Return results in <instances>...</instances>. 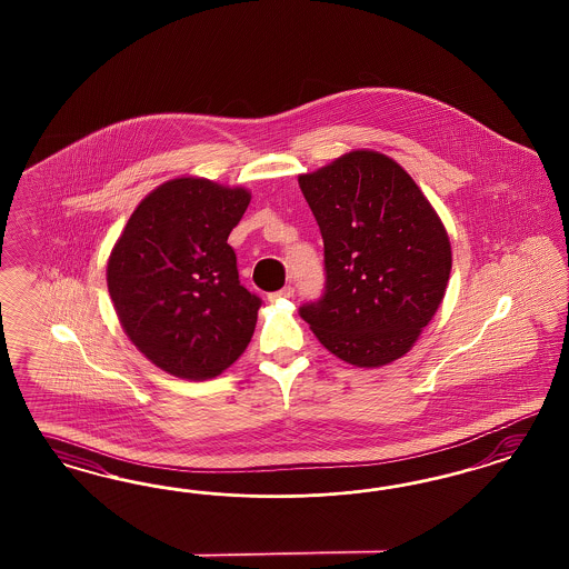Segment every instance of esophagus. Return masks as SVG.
Listing matches in <instances>:
<instances>
[{"label":"esophagus","instance_id":"34e87169","mask_svg":"<svg viewBox=\"0 0 569 569\" xmlns=\"http://www.w3.org/2000/svg\"><path fill=\"white\" fill-rule=\"evenodd\" d=\"M292 286H286V288H281L279 292L269 293V302H279V300H288V298H292Z\"/></svg>","mask_w":569,"mask_h":569}]
</instances>
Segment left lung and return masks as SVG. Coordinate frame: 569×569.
Instances as JSON below:
<instances>
[{
    "label": "left lung",
    "mask_w": 569,
    "mask_h": 569,
    "mask_svg": "<svg viewBox=\"0 0 569 569\" xmlns=\"http://www.w3.org/2000/svg\"><path fill=\"white\" fill-rule=\"evenodd\" d=\"M323 236L326 293L300 309L317 340L355 367H381L413 348L447 292L445 223L390 156L352 150L298 174Z\"/></svg>",
    "instance_id": "left-lung-1"
}]
</instances>
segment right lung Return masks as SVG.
<instances>
[{"mask_svg":"<svg viewBox=\"0 0 569 569\" xmlns=\"http://www.w3.org/2000/svg\"><path fill=\"white\" fill-rule=\"evenodd\" d=\"M250 198L204 177L164 181L110 252L106 281L127 338L174 378H217L252 340L260 298L241 286L227 243Z\"/></svg>","mask_w":569,"mask_h":569,"instance_id":"obj_1","label":"right lung"}]
</instances>
